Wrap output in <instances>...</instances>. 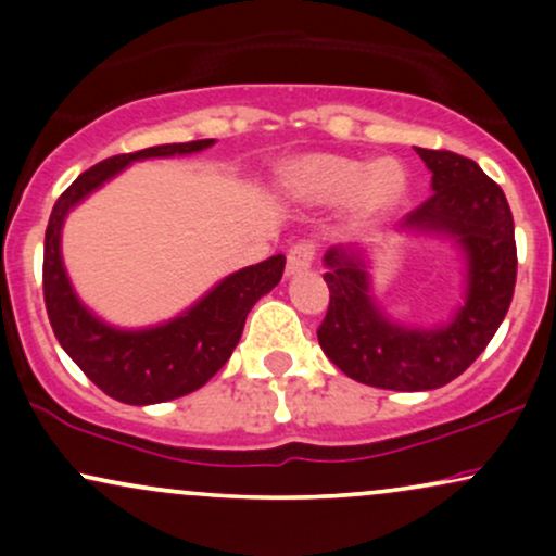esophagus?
I'll list each match as a JSON object with an SVG mask.
<instances>
[{"instance_id":"1","label":"esophagus","mask_w":556,"mask_h":556,"mask_svg":"<svg viewBox=\"0 0 556 556\" xmlns=\"http://www.w3.org/2000/svg\"><path fill=\"white\" fill-rule=\"evenodd\" d=\"M314 256H316L314 242H308V240L295 242V245L290 248V253H287V274L292 277V274L311 269V264H314Z\"/></svg>"}]
</instances>
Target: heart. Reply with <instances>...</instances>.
<instances>
[{"label":"heart","instance_id":"obj_1","mask_svg":"<svg viewBox=\"0 0 556 556\" xmlns=\"http://www.w3.org/2000/svg\"><path fill=\"white\" fill-rule=\"evenodd\" d=\"M285 185L303 203H340L348 198L353 225L381 222L407 193V169L397 159L358 162L348 156L311 154L285 169Z\"/></svg>","mask_w":556,"mask_h":556}]
</instances>
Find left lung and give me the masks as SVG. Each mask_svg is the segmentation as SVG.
I'll return each instance as SVG.
<instances>
[{"mask_svg":"<svg viewBox=\"0 0 556 556\" xmlns=\"http://www.w3.org/2000/svg\"><path fill=\"white\" fill-rule=\"evenodd\" d=\"M431 172L429 201L400 222L397 235L446 240L463 264V300L450 321L407 327L374 295L371 248L324 253L329 311L318 327L324 355L361 384L426 392L450 384L486 350L509 308L518 274L515 222L502 188L473 159L416 149Z\"/></svg>","mask_w":556,"mask_h":556,"instance_id":"8db88e82","label":"left lung"}]
</instances>
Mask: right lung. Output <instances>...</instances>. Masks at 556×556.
I'll list each match as a JSON object with an SVG mask.
<instances>
[{
	"mask_svg": "<svg viewBox=\"0 0 556 556\" xmlns=\"http://www.w3.org/2000/svg\"><path fill=\"white\" fill-rule=\"evenodd\" d=\"M214 138L164 143L136 154L104 159L56 198L43 238V300L62 350L96 387L125 405H156L206 384L232 355L245 318L266 292L279 285L285 256L229 274L203 298L169 321L123 329L104 321L78 298L62 261V227L67 214L132 162L190 156L212 149Z\"/></svg>",
	"mask_w": 556,
	"mask_h": 556,
	"instance_id": "add662e5",
	"label": "right lung"
}]
</instances>
